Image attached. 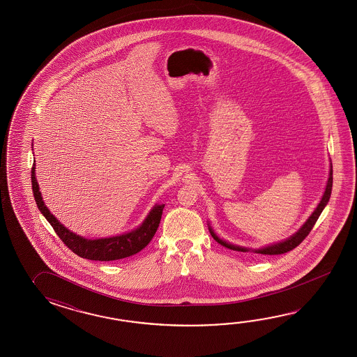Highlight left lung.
I'll return each instance as SVG.
<instances>
[{
  "mask_svg": "<svg viewBox=\"0 0 357 357\" xmlns=\"http://www.w3.org/2000/svg\"><path fill=\"white\" fill-rule=\"evenodd\" d=\"M332 186H333V167H332V163H331L329 177H328V181H326V190H324V194L320 199L319 204L317 205V208L314 209V212L311 213L310 217L306 220L303 226L298 228V231H296L294 235L287 237L286 240L280 241V243H271V245H266L263 248H246V246H240V245H236V243H228L226 240L220 238V236L214 232L212 226L208 223L209 232L217 243H220L222 246H225L227 249H231V250L241 251V252H255V254H263V255H280V254L289 252V251L294 250L296 246L303 243V238L310 234L315 222L318 220L319 215L321 214L323 209L326 208V205L329 202Z\"/></svg>",
  "mask_w": 357,
  "mask_h": 357,
  "instance_id": "1",
  "label": "left lung"
}]
</instances>
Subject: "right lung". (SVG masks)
I'll use <instances>...</instances> for the list:
<instances>
[{
    "instance_id": "right-lung-1",
    "label": "right lung",
    "mask_w": 357,
    "mask_h": 357,
    "mask_svg": "<svg viewBox=\"0 0 357 357\" xmlns=\"http://www.w3.org/2000/svg\"><path fill=\"white\" fill-rule=\"evenodd\" d=\"M31 189L39 211L54 227L62 243L80 258L99 261H111L128 258L143 250L145 246L151 243L153 236L157 232L165 208V204L154 205L151 212L145 217L143 223L130 232L102 238H85L83 236L76 235L68 228L65 227L47 208L42 197V192L39 191L38 181L36 177V160L31 167Z\"/></svg>"
}]
</instances>
